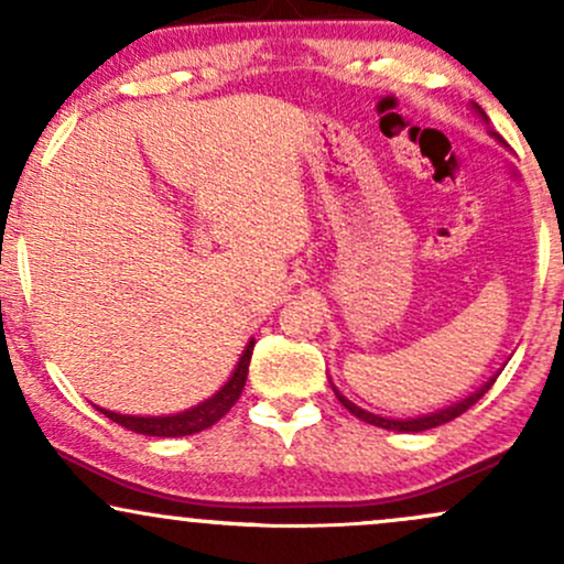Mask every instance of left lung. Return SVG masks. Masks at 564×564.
<instances>
[{
	"mask_svg": "<svg viewBox=\"0 0 564 564\" xmlns=\"http://www.w3.org/2000/svg\"><path fill=\"white\" fill-rule=\"evenodd\" d=\"M477 111H480V108H477ZM480 113H482V111H480ZM482 116H485V113H482ZM494 381H496V377L490 379V381H485L480 390L471 392L469 398L462 400V403H456V405H451V408H443V411L430 413V416H419V419H384V416H377V413L364 411V408H358L355 403H349V400H347L345 394H341L339 390H336V387H334V394H336V398H339V403L345 405L349 413H352V416L364 419V422L373 424V426H381V430H392V432H424V430H432V426H440V424H445V422H453V419L462 416L464 411H469V408L475 405L477 400H480L482 394L490 390V387H494Z\"/></svg>",
	"mask_w": 564,
	"mask_h": 564,
	"instance_id": "left-lung-1",
	"label": "left lung"
}]
</instances>
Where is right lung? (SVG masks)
<instances>
[{
    "mask_svg": "<svg viewBox=\"0 0 564 564\" xmlns=\"http://www.w3.org/2000/svg\"><path fill=\"white\" fill-rule=\"evenodd\" d=\"M251 349H254V341H249L243 349L241 360H238L236 371L228 384L223 387L217 394H212L209 400L198 403L196 408L183 413H174V416H124V413H113L106 411V408H97L100 413H106L108 419L116 424L127 426V430L140 432V435H151V437H185V435H196L200 430H209L212 424H217L225 413L236 405V400L241 398L246 377H249V360H251Z\"/></svg>",
    "mask_w": 564,
    "mask_h": 564,
    "instance_id": "right-lung-1",
    "label": "right lung"
}]
</instances>
